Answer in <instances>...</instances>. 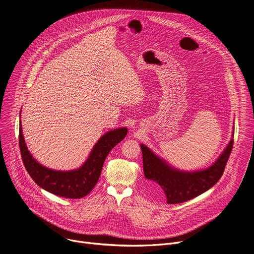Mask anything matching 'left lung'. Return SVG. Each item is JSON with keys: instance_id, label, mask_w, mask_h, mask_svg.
I'll use <instances>...</instances> for the list:
<instances>
[{"instance_id": "left-lung-1", "label": "left lung", "mask_w": 254, "mask_h": 254, "mask_svg": "<svg viewBox=\"0 0 254 254\" xmlns=\"http://www.w3.org/2000/svg\"><path fill=\"white\" fill-rule=\"evenodd\" d=\"M231 139L216 162L207 169L184 172L170 167L165 161L156 156L145 145H141L144 174L150 193L164 194L167 203L174 204L190 200L209 190L222 177L227 161L233 149Z\"/></svg>"}]
</instances>
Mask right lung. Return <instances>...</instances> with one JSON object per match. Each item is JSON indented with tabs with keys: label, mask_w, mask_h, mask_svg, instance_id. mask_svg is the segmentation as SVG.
<instances>
[{
	"label": "right lung",
	"mask_w": 254,
	"mask_h": 254,
	"mask_svg": "<svg viewBox=\"0 0 254 254\" xmlns=\"http://www.w3.org/2000/svg\"><path fill=\"white\" fill-rule=\"evenodd\" d=\"M127 128L121 127L103 134L82 167L72 171H57L42 166L29 153L19 125V147L25 169L41 189L65 198H80L94 189L109 152L121 143Z\"/></svg>",
	"instance_id": "right-lung-1"
}]
</instances>
